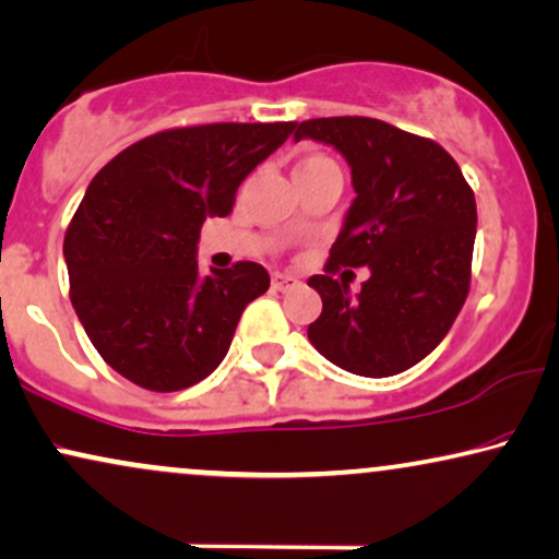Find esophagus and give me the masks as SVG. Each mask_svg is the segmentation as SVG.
I'll use <instances>...</instances> for the list:
<instances>
[{"instance_id": "1", "label": "esophagus", "mask_w": 559, "mask_h": 559, "mask_svg": "<svg viewBox=\"0 0 559 559\" xmlns=\"http://www.w3.org/2000/svg\"><path fill=\"white\" fill-rule=\"evenodd\" d=\"M299 284L301 281L292 273H273V288H278V292H288V288H296Z\"/></svg>"}]
</instances>
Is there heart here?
Wrapping results in <instances>:
<instances>
[{
    "label": "heart",
    "instance_id": "obj_1",
    "mask_svg": "<svg viewBox=\"0 0 559 559\" xmlns=\"http://www.w3.org/2000/svg\"><path fill=\"white\" fill-rule=\"evenodd\" d=\"M330 157H324V154H309V157H304L299 165H296V169L301 167H317V165H330Z\"/></svg>",
    "mask_w": 559,
    "mask_h": 559
}]
</instances>
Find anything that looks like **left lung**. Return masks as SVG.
<instances>
[{
  "label": "left lung",
  "mask_w": 559,
  "mask_h": 559,
  "mask_svg": "<svg viewBox=\"0 0 559 559\" xmlns=\"http://www.w3.org/2000/svg\"><path fill=\"white\" fill-rule=\"evenodd\" d=\"M304 136L335 146L356 188L324 275L307 281L322 296L307 335L345 371L392 377L423 361L467 301L475 193L441 144L377 118H312L294 133ZM361 264L372 278L350 297L331 275Z\"/></svg>",
  "instance_id": "obj_1"
}]
</instances>
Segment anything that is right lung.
I'll use <instances>...</instances> for the list:
<instances>
[{
	"instance_id": "right-lung-1",
	"label": "right lung",
	"mask_w": 559,
	"mask_h": 559,
	"mask_svg": "<svg viewBox=\"0 0 559 559\" xmlns=\"http://www.w3.org/2000/svg\"><path fill=\"white\" fill-rule=\"evenodd\" d=\"M296 129L178 126L116 154L90 182L63 237L69 296L103 361L141 390L178 392L227 356L245 307L271 286L239 260L198 275L206 216H229L237 188Z\"/></svg>"
}]
</instances>
